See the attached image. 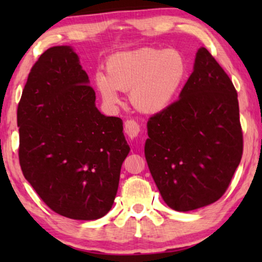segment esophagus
Segmentation results:
<instances>
[{
    "label": "esophagus",
    "instance_id": "34e87169",
    "mask_svg": "<svg viewBox=\"0 0 262 262\" xmlns=\"http://www.w3.org/2000/svg\"><path fill=\"white\" fill-rule=\"evenodd\" d=\"M124 130H125V134H126L128 137L131 139H134L137 137L139 135V132H141V126H139V124L137 123L136 120H126V123H125V126H124Z\"/></svg>",
    "mask_w": 262,
    "mask_h": 262
}]
</instances>
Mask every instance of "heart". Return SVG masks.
I'll list each match as a JSON object with an SVG mask.
<instances>
[{
	"label": "heart",
	"instance_id": "heart-1",
	"mask_svg": "<svg viewBox=\"0 0 262 262\" xmlns=\"http://www.w3.org/2000/svg\"><path fill=\"white\" fill-rule=\"evenodd\" d=\"M107 73L98 70L94 83L103 101L116 106L119 91H130L136 108L157 113L174 101L187 76L188 66L178 50L142 48L111 56Z\"/></svg>",
	"mask_w": 262,
	"mask_h": 262
}]
</instances>
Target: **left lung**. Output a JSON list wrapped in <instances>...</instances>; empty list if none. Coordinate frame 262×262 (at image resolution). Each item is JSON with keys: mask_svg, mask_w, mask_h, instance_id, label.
I'll return each instance as SVG.
<instances>
[{"mask_svg": "<svg viewBox=\"0 0 262 262\" xmlns=\"http://www.w3.org/2000/svg\"><path fill=\"white\" fill-rule=\"evenodd\" d=\"M145 160L166 204L175 211L210 205L227 191L243 152L237 92L205 48L167 108L150 117Z\"/></svg>", "mask_w": 262, "mask_h": 262, "instance_id": "obj_1", "label": "left lung"}]
</instances>
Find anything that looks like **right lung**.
Masks as SVG:
<instances>
[{"label":"right lung","instance_id":"right-lung-1","mask_svg":"<svg viewBox=\"0 0 262 262\" xmlns=\"http://www.w3.org/2000/svg\"><path fill=\"white\" fill-rule=\"evenodd\" d=\"M70 46H53L28 74L19 106L23 174L52 211L93 221L113 205L130 148L123 121L95 107V92Z\"/></svg>","mask_w":262,"mask_h":262}]
</instances>
